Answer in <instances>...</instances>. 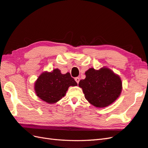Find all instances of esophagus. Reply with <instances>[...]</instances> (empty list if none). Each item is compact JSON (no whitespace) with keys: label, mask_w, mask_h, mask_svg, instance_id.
I'll use <instances>...</instances> for the list:
<instances>
[{"label":"esophagus","mask_w":148,"mask_h":148,"mask_svg":"<svg viewBox=\"0 0 148 148\" xmlns=\"http://www.w3.org/2000/svg\"><path fill=\"white\" fill-rule=\"evenodd\" d=\"M75 81H76V82H77V84H78V83H79V82H80V78H79V77H76V78H75Z\"/></svg>","instance_id":"34e87169"}]
</instances>
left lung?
<instances>
[{
    "label": "left lung",
    "mask_w": 148,
    "mask_h": 148,
    "mask_svg": "<svg viewBox=\"0 0 148 148\" xmlns=\"http://www.w3.org/2000/svg\"><path fill=\"white\" fill-rule=\"evenodd\" d=\"M86 77L78 85L83 90L85 99L97 107H105L112 103L122 90L120 77L107 68L99 70L90 68Z\"/></svg>",
    "instance_id": "1"
}]
</instances>
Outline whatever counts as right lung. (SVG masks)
<instances>
[{"label":"right lung","instance_id":"1","mask_svg":"<svg viewBox=\"0 0 148 148\" xmlns=\"http://www.w3.org/2000/svg\"><path fill=\"white\" fill-rule=\"evenodd\" d=\"M77 83L70 73L62 74L58 69L42 73L35 83V92L39 98L49 103H54L62 99L70 86Z\"/></svg>","mask_w":148,"mask_h":148}]
</instances>
